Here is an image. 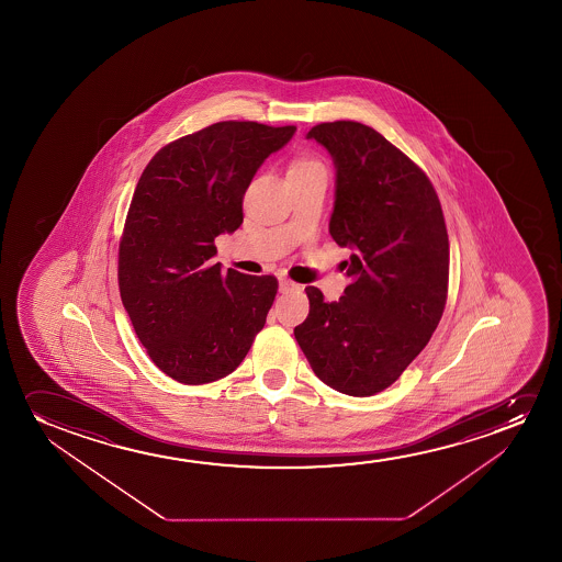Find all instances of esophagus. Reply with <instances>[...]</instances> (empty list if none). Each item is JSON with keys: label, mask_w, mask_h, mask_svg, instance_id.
Instances as JSON below:
<instances>
[{"label": "esophagus", "mask_w": 562, "mask_h": 562, "mask_svg": "<svg viewBox=\"0 0 562 562\" xmlns=\"http://www.w3.org/2000/svg\"><path fill=\"white\" fill-rule=\"evenodd\" d=\"M278 288H280V292H292V290H297L300 285L292 282V280H288V278H280V282H278Z\"/></svg>", "instance_id": "34e87169"}]
</instances>
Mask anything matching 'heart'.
<instances>
[{"instance_id":"b5f03b06","label":"heart","mask_w":562,"mask_h":562,"mask_svg":"<svg viewBox=\"0 0 562 562\" xmlns=\"http://www.w3.org/2000/svg\"><path fill=\"white\" fill-rule=\"evenodd\" d=\"M313 167H321V165L316 161H311V159H297V161L293 162L290 170L313 169Z\"/></svg>"}]
</instances>
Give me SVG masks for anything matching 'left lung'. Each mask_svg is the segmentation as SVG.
Masks as SVG:
<instances>
[{
    "instance_id": "left-lung-1",
    "label": "left lung",
    "mask_w": 562,
    "mask_h": 562,
    "mask_svg": "<svg viewBox=\"0 0 562 562\" xmlns=\"http://www.w3.org/2000/svg\"><path fill=\"white\" fill-rule=\"evenodd\" d=\"M336 167L330 234L353 254L339 301L307 292L295 339L331 390L369 397L392 385L438 328L449 282V238L428 177L380 132L353 121L313 126Z\"/></svg>"
}]
</instances>
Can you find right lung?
Listing matches in <instances>:
<instances>
[{
	"instance_id": "obj_1",
	"label": "right lung",
	"mask_w": 562,
	"mask_h": 562,
	"mask_svg": "<svg viewBox=\"0 0 562 562\" xmlns=\"http://www.w3.org/2000/svg\"><path fill=\"white\" fill-rule=\"evenodd\" d=\"M295 126L224 121L170 142L147 162L119 246V290L151 361L180 384L228 376L277 295L274 277L223 272L215 238L244 223L241 200Z\"/></svg>"
}]
</instances>
